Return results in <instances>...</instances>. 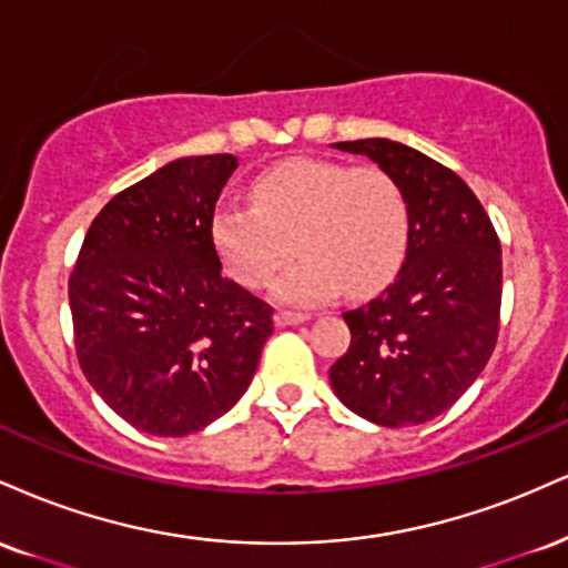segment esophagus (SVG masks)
<instances>
[{
  "instance_id": "1",
  "label": "esophagus",
  "mask_w": 568,
  "mask_h": 568,
  "mask_svg": "<svg viewBox=\"0 0 568 568\" xmlns=\"http://www.w3.org/2000/svg\"><path fill=\"white\" fill-rule=\"evenodd\" d=\"M310 320V314L306 312H291V310H280L275 314V323L277 327H288V325H298V323H306Z\"/></svg>"
}]
</instances>
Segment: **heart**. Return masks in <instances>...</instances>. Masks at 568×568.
Returning <instances> with one entry per match:
<instances>
[{"instance_id": "heart-1", "label": "heart", "mask_w": 568, "mask_h": 568, "mask_svg": "<svg viewBox=\"0 0 568 568\" xmlns=\"http://www.w3.org/2000/svg\"><path fill=\"white\" fill-rule=\"evenodd\" d=\"M407 232L392 174L314 159L270 169L254 182V206L224 203L211 219L216 254L245 288H264L296 248L272 293L302 306L381 288L405 258Z\"/></svg>"}]
</instances>
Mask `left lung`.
<instances>
[{
	"instance_id": "obj_1",
	"label": "left lung",
	"mask_w": 568,
	"mask_h": 568,
	"mask_svg": "<svg viewBox=\"0 0 568 568\" xmlns=\"http://www.w3.org/2000/svg\"><path fill=\"white\" fill-rule=\"evenodd\" d=\"M333 148L394 176L409 232L394 283L344 314L352 344L331 365V386L375 426H420L453 407L495 352L500 241L474 190L420 150L384 136Z\"/></svg>"
}]
</instances>
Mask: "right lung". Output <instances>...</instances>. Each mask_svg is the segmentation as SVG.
<instances>
[{
    "label": "right lung",
    "instance_id": "obj_1",
    "mask_svg": "<svg viewBox=\"0 0 568 568\" xmlns=\"http://www.w3.org/2000/svg\"><path fill=\"white\" fill-rule=\"evenodd\" d=\"M235 169L230 153L187 155L111 197L68 280L81 371L145 434L187 436L222 418L272 336V306L224 277L211 241Z\"/></svg>",
    "mask_w": 568,
    "mask_h": 568
}]
</instances>
